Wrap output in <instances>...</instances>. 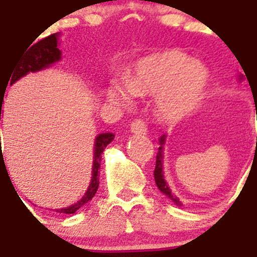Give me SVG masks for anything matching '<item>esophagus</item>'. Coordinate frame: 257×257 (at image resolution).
<instances>
[{"label": "esophagus", "instance_id": "esophagus-1", "mask_svg": "<svg viewBox=\"0 0 257 257\" xmlns=\"http://www.w3.org/2000/svg\"><path fill=\"white\" fill-rule=\"evenodd\" d=\"M130 130H131V133H135V134L145 135L147 133V126H146V123L143 122L142 119H135V120H133V122H131Z\"/></svg>", "mask_w": 257, "mask_h": 257}]
</instances>
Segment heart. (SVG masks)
Listing matches in <instances>:
<instances>
[{
	"mask_svg": "<svg viewBox=\"0 0 257 257\" xmlns=\"http://www.w3.org/2000/svg\"><path fill=\"white\" fill-rule=\"evenodd\" d=\"M209 73L204 65L186 53L169 49L135 63L127 77L112 79L108 97L127 104L134 95H158V110L165 118L190 114L204 99Z\"/></svg>",
	"mask_w": 257,
	"mask_h": 257,
	"instance_id": "b5f03b06",
	"label": "heart"
}]
</instances>
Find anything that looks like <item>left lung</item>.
Here are the masks:
<instances>
[{
    "mask_svg": "<svg viewBox=\"0 0 257 257\" xmlns=\"http://www.w3.org/2000/svg\"><path fill=\"white\" fill-rule=\"evenodd\" d=\"M161 146L158 147V153H157V161H156V169H154V180H156V184L157 186H158V189H160L161 192L164 193L165 196H168L170 200L174 202V204H177L178 206H181V201L177 198L176 196H173L172 190L169 189L168 184H166V181H165L164 178V166H162V160H164V145H165V135H162L161 137Z\"/></svg>",
    "mask_w": 257,
    "mask_h": 257,
    "instance_id": "1",
    "label": "left lung"
}]
</instances>
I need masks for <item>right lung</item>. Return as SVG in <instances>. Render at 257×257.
Returning a JSON list of instances; mask_svg holds the SVG:
<instances>
[{"label":"right lung","instance_id":"1","mask_svg":"<svg viewBox=\"0 0 257 257\" xmlns=\"http://www.w3.org/2000/svg\"><path fill=\"white\" fill-rule=\"evenodd\" d=\"M57 37L59 35H51L45 37V39L40 40L36 44H33L31 48H28V51H24V53L19 57V60L16 61V65L12 75L9 77L11 84H13L15 81L21 79L29 72H36V71H41L44 68H48L49 65L56 63L61 59L60 49L57 48ZM8 80V83H9ZM1 85L0 88V120H1V107H3V100L5 91H7V85ZM114 139V134L111 133H104V134H99L95 139V151H93V165H92V180L89 184L87 192L83 196L80 201H77L76 204L71 205L68 208H61V209H56L57 213L63 214H73L76 210H79L84 204H87L89 200H92V197L95 196V193L97 192L99 188V170H100V161H101V153L106 149V146L110 142H112ZM4 161L3 156L0 157V164ZM5 165V164H4ZM7 169V168H5Z\"/></svg>","mask_w":257,"mask_h":257}]
</instances>
